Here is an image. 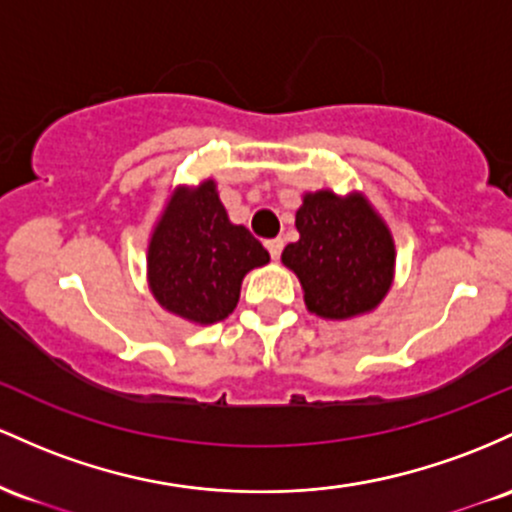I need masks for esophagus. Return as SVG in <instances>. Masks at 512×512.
<instances>
[{
    "label": "esophagus",
    "instance_id": "esophagus-1",
    "mask_svg": "<svg viewBox=\"0 0 512 512\" xmlns=\"http://www.w3.org/2000/svg\"><path fill=\"white\" fill-rule=\"evenodd\" d=\"M283 244H285V241L280 239V237L266 241V249H268V254H271L273 261H278V258H280V251H283Z\"/></svg>",
    "mask_w": 512,
    "mask_h": 512
}]
</instances>
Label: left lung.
I'll return each instance as SVG.
<instances>
[{
	"label": "left lung",
	"mask_w": 512,
	"mask_h": 512,
	"mask_svg": "<svg viewBox=\"0 0 512 512\" xmlns=\"http://www.w3.org/2000/svg\"><path fill=\"white\" fill-rule=\"evenodd\" d=\"M295 227L300 239L280 261L300 280L309 312L329 321L375 312L392 290L396 244L365 193L307 191Z\"/></svg>",
	"instance_id": "8db88e82"
}]
</instances>
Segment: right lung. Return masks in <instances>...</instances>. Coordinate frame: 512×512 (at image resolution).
<instances>
[{"instance_id": "obj_1", "label": "right lung", "mask_w": 512, "mask_h": 512, "mask_svg": "<svg viewBox=\"0 0 512 512\" xmlns=\"http://www.w3.org/2000/svg\"><path fill=\"white\" fill-rule=\"evenodd\" d=\"M271 261L244 225H234L217 183L176 186L147 244V283L159 307L198 326L227 319L244 275Z\"/></svg>"}]
</instances>
